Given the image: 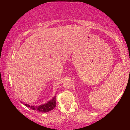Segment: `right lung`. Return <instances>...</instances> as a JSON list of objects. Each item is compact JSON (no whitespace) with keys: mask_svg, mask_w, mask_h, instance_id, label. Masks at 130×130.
I'll use <instances>...</instances> for the list:
<instances>
[{"mask_svg":"<svg viewBox=\"0 0 130 130\" xmlns=\"http://www.w3.org/2000/svg\"><path fill=\"white\" fill-rule=\"evenodd\" d=\"M22 103H23L22 102ZM23 104L26 105V107H29L30 109H31L34 111H38L39 112H47L52 110L53 109L56 105V97L54 96L53 98L51 100H50L47 103H45V104H42L38 106H36V105H30L27 104Z\"/></svg>","mask_w":130,"mask_h":130,"instance_id":"1","label":"right lung"}]
</instances>
